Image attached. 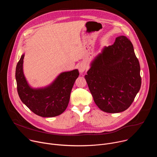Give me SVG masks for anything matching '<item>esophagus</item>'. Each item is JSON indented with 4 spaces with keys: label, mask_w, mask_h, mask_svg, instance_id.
I'll use <instances>...</instances> for the list:
<instances>
[{
    "label": "esophagus",
    "mask_w": 157,
    "mask_h": 157,
    "mask_svg": "<svg viewBox=\"0 0 157 157\" xmlns=\"http://www.w3.org/2000/svg\"><path fill=\"white\" fill-rule=\"evenodd\" d=\"M87 68V66L84 63H81L78 66V70L81 73H84V71L86 70Z\"/></svg>",
    "instance_id": "esophagus-1"
}]
</instances>
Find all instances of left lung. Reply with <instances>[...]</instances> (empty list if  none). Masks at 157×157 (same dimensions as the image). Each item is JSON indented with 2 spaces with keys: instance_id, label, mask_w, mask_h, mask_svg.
<instances>
[{
  "instance_id": "obj_1",
  "label": "left lung",
  "mask_w": 157,
  "mask_h": 157,
  "mask_svg": "<svg viewBox=\"0 0 157 157\" xmlns=\"http://www.w3.org/2000/svg\"><path fill=\"white\" fill-rule=\"evenodd\" d=\"M84 78L94 101L108 113L127 109L139 91L142 79L139 61L130 40L116 38L94 59Z\"/></svg>"
}]
</instances>
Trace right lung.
<instances>
[{
    "label": "right lung",
    "mask_w": 157,
    "mask_h": 157,
    "mask_svg": "<svg viewBox=\"0 0 157 157\" xmlns=\"http://www.w3.org/2000/svg\"><path fill=\"white\" fill-rule=\"evenodd\" d=\"M24 56L21 55L15 71L17 91L21 101L39 116L52 117L60 115L68 105L73 86L79 75L78 70L60 74L50 86L45 88L32 89L23 73Z\"/></svg>",
    "instance_id": "1"
}]
</instances>
